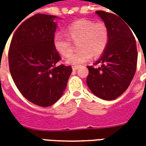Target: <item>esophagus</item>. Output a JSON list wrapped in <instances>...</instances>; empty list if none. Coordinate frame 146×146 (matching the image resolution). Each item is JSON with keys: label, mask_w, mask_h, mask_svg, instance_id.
Returning <instances> with one entry per match:
<instances>
[{"label": "esophagus", "mask_w": 146, "mask_h": 146, "mask_svg": "<svg viewBox=\"0 0 146 146\" xmlns=\"http://www.w3.org/2000/svg\"><path fill=\"white\" fill-rule=\"evenodd\" d=\"M78 68H79L78 66H72V70H76Z\"/></svg>", "instance_id": "obj_1"}]
</instances>
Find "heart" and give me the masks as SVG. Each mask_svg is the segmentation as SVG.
<instances>
[{"mask_svg": "<svg viewBox=\"0 0 146 146\" xmlns=\"http://www.w3.org/2000/svg\"><path fill=\"white\" fill-rule=\"evenodd\" d=\"M72 40L77 41V52L71 54L66 62L80 65L90 60L92 56L98 57L104 53L109 41V31L103 23H94L88 19H80L72 23L66 28ZM53 47L61 55L66 57L72 52V44L68 37L58 32L53 40Z\"/></svg>", "mask_w": 146, "mask_h": 146, "instance_id": "b5f03b06", "label": "heart"}]
</instances>
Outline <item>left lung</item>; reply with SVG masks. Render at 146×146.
<instances>
[{
	"mask_svg": "<svg viewBox=\"0 0 146 146\" xmlns=\"http://www.w3.org/2000/svg\"><path fill=\"white\" fill-rule=\"evenodd\" d=\"M109 31V41L102 57L95 62L101 66H88V87L98 98L114 100L130 85L137 70V50L131 27L117 15L96 11Z\"/></svg>",
	"mask_w": 146,
	"mask_h": 146,
	"instance_id": "obj_1",
	"label": "left lung"
}]
</instances>
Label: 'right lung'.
I'll use <instances>...</instances> for the list:
<instances>
[{
  "instance_id": "right-lung-1",
  "label": "right lung",
  "mask_w": 146,
  "mask_h": 146,
  "mask_svg": "<svg viewBox=\"0 0 146 146\" xmlns=\"http://www.w3.org/2000/svg\"><path fill=\"white\" fill-rule=\"evenodd\" d=\"M57 16L36 14L22 23L9 49V71L22 95L35 105L55 103L66 89L72 71L53 47ZM16 28V27H15Z\"/></svg>"
}]
</instances>
